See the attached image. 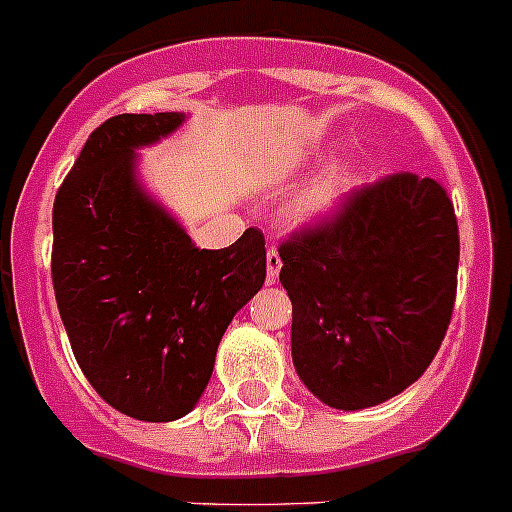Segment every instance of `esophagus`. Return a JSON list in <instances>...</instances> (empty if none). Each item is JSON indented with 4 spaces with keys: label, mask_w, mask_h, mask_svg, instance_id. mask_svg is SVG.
I'll list each match as a JSON object with an SVG mask.
<instances>
[{
    "label": "esophagus",
    "mask_w": 512,
    "mask_h": 512,
    "mask_svg": "<svg viewBox=\"0 0 512 512\" xmlns=\"http://www.w3.org/2000/svg\"><path fill=\"white\" fill-rule=\"evenodd\" d=\"M278 270H281V257H278V249L268 247V255H265V281H268V284H276Z\"/></svg>",
    "instance_id": "34e87169"
}]
</instances>
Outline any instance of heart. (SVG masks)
<instances>
[{
  "instance_id": "1",
  "label": "heart",
  "mask_w": 512,
  "mask_h": 512,
  "mask_svg": "<svg viewBox=\"0 0 512 512\" xmlns=\"http://www.w3.org/2000/svg\"><path fill=\"white\" fill-rule=\"evenodd\" d=\"M342 184H344V178H331V181H323V184L313 186V189L307 191L305 197L299 199L302 213L307 215L326 213L328 207L336 202V197H339V186Z\"/></svg>"
}]
</instances>
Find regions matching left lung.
<instances>
[{
  "label": "left lung",
  "instance_id": "8db88e82",
  "mask_svg": "<svg viewBox=\"0 0 512 512\" xmlns=\"http://www.w3.org/2000/svg\"><path fill=\"white\" fill-rule=\"evenodd\" d=\"M278 255L294 368L318 400L363 410L423 376L458 292V218L439 181L394 173L355 189Z\"/></svg>",
  "mask_w": 512,
  "mask_h": 512
}]
</instances>
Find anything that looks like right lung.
I'll return each instance as SVG.
<instances>
[{"mask_svg":"<svg viewBox=\"0 0 512 512\" xmlns=\"http://www.w3.org/2000/svg\"><path fill=\"white\" fill-rule=\"evenodd\" d=\"M181 123V112L105 120L52 210L54 299L73 355L107 405L152 423L197 405L228 323L265 281L263 231L197 249L136 181L134 149Z\"/></svg>","mask_w":512,"mask_h":512,"instance_id":"obj_1","label":"right lung"}]
</instances>
